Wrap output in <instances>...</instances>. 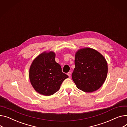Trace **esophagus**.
Returning a JSON list of instances; mask_svg holds the SVG:
<instances>
[{
	"instance_id": "obj_1",
	"label": "esophagus",
	"mask_w": 127,
	"mask_h": 127,
	"mask_svg": "<svg viewBox=\"0 0 127 127\" xmlns=\"http://www.w3.org/2000/svg\"><path fill=\"white\" fill-rule=\"evenodd\" d=\"M67 75H68L69 78H70V76H71V72H68V73H67Z\"/></svg>"
}]
</instances>
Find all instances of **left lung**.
<instances>
[{"mask_svg": "<svg viewBox=\"0 0 127 127\" xmlns=\"http://www.w3.org/2000/svg\"><path fill=\"white\" fill-rule=\"evenodd\" d=\"M74 64L72 79L78 89L92 92L102 86L107 75L108 65L102 54L91 48L80 49L75 54Z\"/></svg>", "mask_w": 127, "mask_h": 127, "instance_id": "obj_1", "label": "left lung"}]
</instances>
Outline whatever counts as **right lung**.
I'll return each instance as SVG.
<instances>
[{
    "label": "right lung",
    "mask_w": 127,
    "mask_h": 127,
    "mask_svg": "<svg viewBox=\"0 0 127 127\" xmlns=\"http://www.w3.org/2000/svg\"><path fill=\"white\" fill-rule=\"evenodd\" d=\"M53 52H44L33 60L29 71L31 83L39 94L45 96L54 95L60 88L68 76L62 72L60 65L55 61Z\"/></svg>",
    "instance_id": "obj_1"
}]
</instances>
